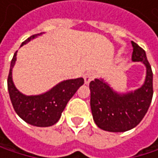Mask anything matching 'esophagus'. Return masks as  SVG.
<instances>
[{"instance_id": "34e87169", "label": "esophagus", "mask_w": 158, "mask_h": 158, "mask_svg": "<svg viewBox=\"0 0 158 158\" xmlns=\"http://www.w3.org/2000/svg\"><path fill=\"white\" fill-rule=\"evenodd\" d=\"M95 77V73L92 71H89L84 75V82L85 84H89L91 81H93Z\"/></svg>"}]
</instances>
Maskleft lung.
I'll list each match as a JSON object with an SVG mask.
<instances>
[{
  "mask_svg": "<svg viewBox=\"0 0 158 158\" xmlns=\"http://www.w3.org/2000/svg\"><path fill=\"white\" fill-rule=\"evenodd\" d=\"M132 60L145 65L144 83L134 91L119 93L103 78L90 82V105L93 118L98 128L107 132L129 131L140 122L153 98V72L145 51L132 41Z\"/></svg>",
  "mask_w": 158,
  "mask_h": 158,
  "instance_id": "8db88e82",
  "label": "left lung"
}]
</instances>
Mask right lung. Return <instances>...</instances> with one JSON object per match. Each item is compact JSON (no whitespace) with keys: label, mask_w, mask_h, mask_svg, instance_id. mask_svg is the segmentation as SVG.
Returning a JSON list of instances; mask_svg holds the SVG:
<instances>
[{"label":"right lung","mask_w":158,"mask_h":158,"mask_svg":"<svg viewBox=\"0 0 158 158\" xmlns=\"http://www.w3.org/2000/svg\"><path fill=\"white\" fill-rule=\"evenodd\" d=\"M42 34L44 33L29 37L23 42L21 46ZM17 52L14 54L11 60L7 78L9 97L15 112L23 120L30 125L37 127H49L56 124L60 118L61 113L67 105L70 98L84 83V80L82 77H78L62 81L45 93L26 96L16 88L12 78V70L17 60Z\"/></svg>","instance_id":"add662e5"}]
</instances>
